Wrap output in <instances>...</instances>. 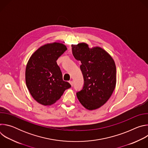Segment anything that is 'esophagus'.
<instances>
[{
  "label": "esophagus",
  "mask_w": 148,
  "mask_h": 148,
  "mask_svg": "<svg viewBox=\"0 0 148 148\" xmlns=\"http://www.w3.org/2000/svg\"><path fill=\"white\" fill-rule=\"evenodd\" d=\"M69 82H70V84L71 85V86H73V81H69Z\"/></svg>",
  "instance_id": "34e87169"
}]
</instances>
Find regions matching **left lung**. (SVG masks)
Returning <instances> with one entry per match:
<instances>
[{
	"mask_svg": "<svg viewBox=\"0 0 148 148\" xmlns=\"http://www.w3.org/2000/svg\"><path fill=\"white\" fill-rule=\"evenodd\" d=\"M74 58L81 62L84 78L82 89L77 97L86 109H97L111 96L116 86V66L111 56L103 49H90L85 43L72 45Z\"/></svg>",
	"mask_w": 148,
	"mask_h": 148,
	"instance_id": "8db88e82",
	"label": "left lung"
}]
</instances>
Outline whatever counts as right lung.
<instances>
[{"instance_id": "obj_1", "label": "right lung", "mask_w": 148, "mask_h": 148, "mask_svg": "<svg viewBox=\"0 0 148 148\" xmlns=\"http://www.w3.org/2000/svg\"><path fill=\"white\" fill-rule=\"evenodd\" d=\"M67 50L61 43L47 44L37 49L30 58L26 69V83L37 102L50 105L71 87L69 82L63 81L56 62Z\"/></svg>"}]
</instances>
